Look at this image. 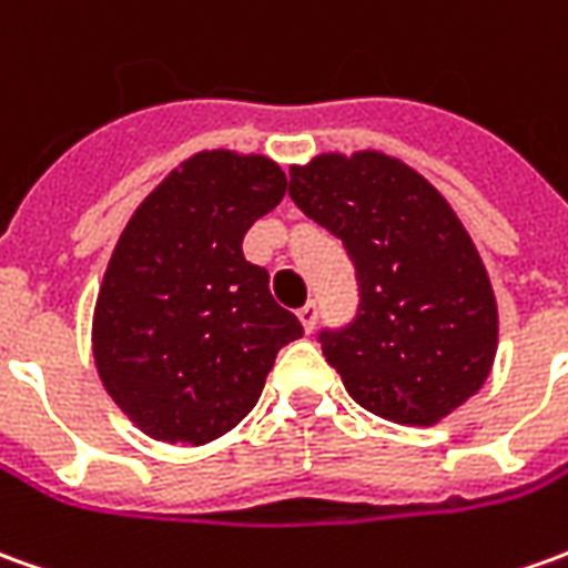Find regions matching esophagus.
Segmentation results:
<instances>
[{
	"instance_id": "esophagus-1",
	"label": "esophagus",
	"mask_w": 568,
	"mask_h": 568,
	"mask_svg": "<svg viewBox=\"0 0 568 568\" xmlns=\"http://www.w3.org/2000/svg\"><path fill=\"white\" fill-rule=\"evenodd\" d=\"M297 320L304 325V332H313V328H316V320H320V307H316V304H304V307L297 311Z\"/></svg>"
}]
</instances>
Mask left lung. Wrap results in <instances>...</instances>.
Masks as SVG:
<instances>
[{
  "mask_svg": "<svg viewBox=\"0 0 568 568\" xmlns=\"http://www.w3.org/2000/svg\"><path fill=\"white\" fill-rule=\"evenodd\" d=\"M288 178V196L344 243L359 283L353 325L320 335L328 366L384 422H443L486 384L498 351L495 292L462 217L381 150L320 153Z\"/></svg>",
  "mask_w": 568,
  "mask_h": 568,
  "instance_id": "8db88e82",
  "label": "left lung"
}]
</instances>
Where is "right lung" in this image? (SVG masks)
Instances as JSON below:
<instances>
[{
    "mask_svg": "<svg viewBox=\"0 0 568 568\" xmlns=\"http://www.w3.org/2000/svg\"><path fill=\"white\" fill-rule=\"evenodd\" d=\"M285 196L264 153L200 150L134 209L98 288L91 353L129 422L205 446L255 408L283 344L304 335L243 255L245 230Z\"/></svg>",
    "mask_w": 568,
    "mask_h": 568,
    "instance_id": "1",
    "label": "right lung"
}]
</instances>
